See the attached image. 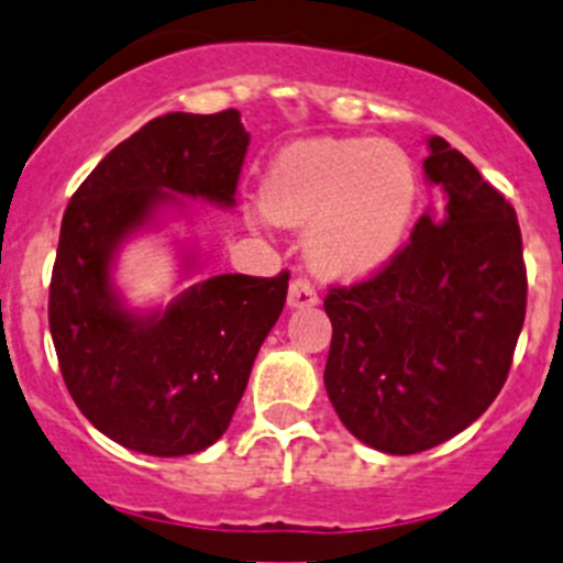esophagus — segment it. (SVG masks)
<instances>
[{"label": "esophagus", "instance_id": "1", "mask_svg": "<svg viewBox=\"0 0 563 563\" xmlns=\"http://www.w3.org/2000/svg\"><path fill=\"white\" fill-rule=\"evenodd\" d=\"M287 303H290V307H296V309L314 307V303H318V290L309 285L307 278H292L290 292H287Z\"/></svg>", "mask_w": 563, "mask_h": 563}]
</instances>
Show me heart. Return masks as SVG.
I'll list each match as a JSON object with an SVG mask.
<instances>
[{
  "mask_svg": "<svg viewBox=\"0 0 563 563\" xmlns=\"http://www.w3.org/2000/svg\"><path fill=\"white\" fill-rule=\"evenodd\" d=\"M262 210L285 227H307L318 273L358 278L382 271L404 245L417 207V170L395 143L320 137L273 159Z\"/></svg>",
  "mask_w": 563,
  "mask_h": 563,
  "instance_id": "b5f03b06",
  "label": "heart"
}]
</instances>
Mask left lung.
Returning a JSON list of instances; mask_svg holds the SVG:
<instances>
[{
	"label": "left lung",
	"instance_id": "1",
	"mask_svg": "<svg viewBox=\"0 0 563 563\" xmlns=\"http://www.w3.org/2000/svg\"><path fill=\"white\" fill-rule=\"evenodd\" d=\"M428 179L445 187L382 271L331 285L325 393L342 426L409 456L478 420L511 371L528 273L517 212L462 152L431 137Z\"/></svg>",
	"mask_w": 563,
	"mask_h": 563
}]
</instances>
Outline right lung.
Returning a JSON list of instances; mask_svg holds the SVG:
<instances>
[{
	"label": "right lung",
	"instance_id": "1",
	"mask_svg": "<svg viewBox=\"0 0 563 563\" xmlns=\"http://www.w3.org/2000/svg\"><path fill=\"white\" fill-rule=\"evenodd\" d=\"M249 132L238 110L168 112L118 143L63 216L49 285V329L63 382L118 445L187 456L223 437L256 351L287 301L290 273H223L135 318L110 287L112 251L164 190L232 207Z\"/></svg>",
	"mask_w": 563,
	"mask_h": 563
}]
</instances>
